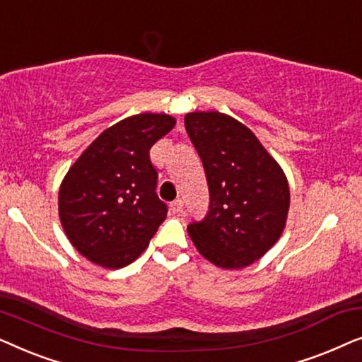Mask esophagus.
I'll return each mask as SVG.
<instances>
[{
    "mask_svg": "<svg viewBox=\"0 0 362 362\" xmlns=\"http://www.w3.org/2000/svg\"><path fill=\"white\" fill-rule=\"evenodd\" d=\"M170 209H171L173 214H180V212L182 211V201L181 199L173 201L171 204H170Z\"/></svg>",
    "mask_w": 362,
    "mask_h": 362,
    "instance_id": "34e87169",
    "label": "esophagus"
}]
</instances>
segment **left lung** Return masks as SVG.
Segmentation results:
<instances>
[{"label":"left lung","mask_w":362,"mask_h":362,"mask_svg":"<svg viewBox=\"0 0 362 362\" xmlns=\"http://www.w3.org/2000/svg\"><path fill=\"white\" fill-rule=\"evenodd\" d=\"M185 127L199 153L209 209L187 226L202 257L221 269H244L279 240L290 207L286 177L257 136L221 112H192Z\"/></svg>","instance_id":"1"}]
</instances>
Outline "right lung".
Listing matches in <instances>:
<instances>
[{
	"label": "right lung",
	"instance_id": "1",
	"mask_svg": "<svg viewBox=\"0 0 362 362\" xmlns=\"http://www.w3.org/2000/svg\"><path fill=\"white\" fill-rule=\"evenodd\" d=\"M176 120L140 113L107 128L74 163L59 189L71 244L93 264L122 269L146 249L166 219L150 150Z\"/></svg>",
	"mask_w": 362,
	"mask_h": 362
}]
</instances>
